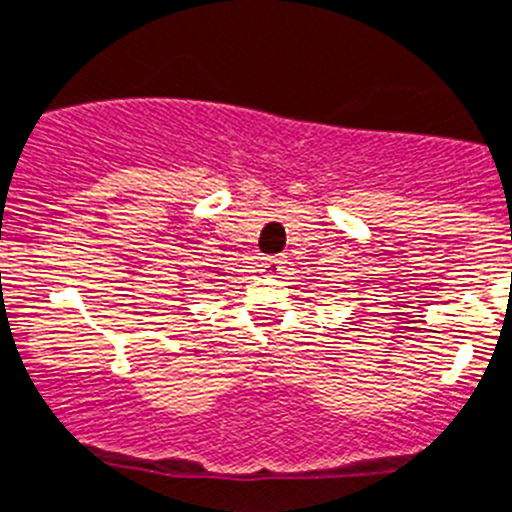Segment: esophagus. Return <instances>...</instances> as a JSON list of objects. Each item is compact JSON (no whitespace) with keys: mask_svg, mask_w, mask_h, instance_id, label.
<instances>
[{"mask_svg":"<svg viewBox=\"0 0 512 512\" xmlns=\"http://www.w3.org/2000/svg\"><path fill=\"white\" fill-rule=\"evenodd\" d=\"M283 267H285V257H265V260H262V270H265L267 275H278Z\"/></svg>","mask_w":512,"mask_h":512,"instance_id":"obj_1","label":"esophagus"}]
</instances>
